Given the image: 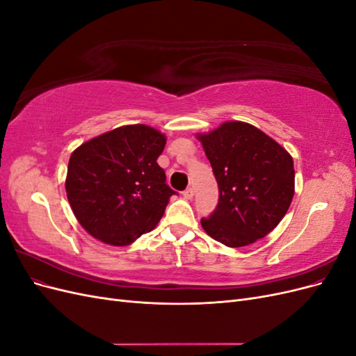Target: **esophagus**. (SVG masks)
Instances as JSON below:
<instances>
[{
    "label": "esophagus",
    "mask_w": 356,
    "mask_h": 356,
    "mask_svg": "<svg viewBox=\"0 0 356 356\" xmlns=\"http://www.w3.org/2000/svg\"><path fill=\"white\" fill-rule=\"evenodd\" d=\"M182 196H184V199H193V196H195V190H193L191 187L187 188L184 193H182Z\"/></svg>",
    "instance_id": "34e87169"
}]
</instances>
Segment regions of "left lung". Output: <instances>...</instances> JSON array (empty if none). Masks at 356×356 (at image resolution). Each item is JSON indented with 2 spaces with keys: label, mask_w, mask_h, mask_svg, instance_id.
Masks as SVG:
<instances>
[{
  "label": "left lung",
  "mask_w": 356,
  "mask_h": 356,
  "mask_svg": "<svg viewBox=\"0 0 356 356\" xmlns=\"http://www.w3.org/2000/svg\"><path fill=\"white\" fill-rule=\"evenodd\" d=\"M209 159L220 197L200 224L230 248L251 245L281 222L294 197V161L286 149L245 122L196 135Z\"/></svg>",
  "instance_id": "obj_1"
}]
</instances>
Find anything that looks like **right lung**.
Here are the masks:
<instances>
[{
    "instance_id": "right-lung-1",
    "label": "right lung",
    "mask_w": 356,
    "mask_h": 356,
    "mask_svg": "<svg viewBox=\"0 0 356 356\" xmlns=\"http://www.w3.org/2000/svg\"><path fill=\"white\" fill-rule=\"evenodd\" d=\"M166 136L147 124H127L75 148L65 179L75 218L95 239L126 246L152 232L175 191L157 165Z\"/></svg>"
}]
</instances>
